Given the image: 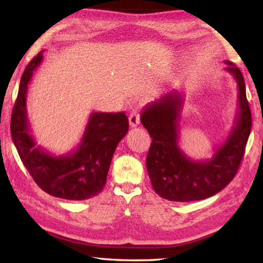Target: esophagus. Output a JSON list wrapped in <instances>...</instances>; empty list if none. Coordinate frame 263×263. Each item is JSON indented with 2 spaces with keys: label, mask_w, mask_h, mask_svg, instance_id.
Masks as SVG:
<instances>
[{
  "label": "esophagus",
  "mask_w": 263,
  "mask_h": 263,
  "mask_svg": "<svg viewBox=\"0 0 263 263\" xmlns=\"http://www.w3.org/2000/svg\"><path fill=\"white\" fill-rule=\"evenodd\" d=\"M139 111L133 110L129 115V124L132 127H136L139 125Z\"/></svg>",
  "instance_id": "1"
}]
</instances>
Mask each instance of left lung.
Returning <instances> with one entry per match:
<instances>
[{
	"label": "left lung",
	"instance_id": "left-lung-1",
	"mask_svg": "<svg viewBox=\"0 0 263 263\" xmlns=\"http://www.w3.org/2000/svg\"><path fill=\"white\" fill-rule=\"evenodd\" d=\"M224 63V71L237 83V110L228 136L213 147L210 159L193 160L179 146L183 92L171 90L142 111L141 122L152 138L146 168L153 190L165 200L208 199L223 190L237 173L250 136L252 117L242 72L233 62L226 60Z\"/></svg>",
	"mask_w": 263,
	"mask_h": 263
}]
</instances>
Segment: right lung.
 Listing matches in <instances>:
<instances>
[{"label":"right lung","mask_w":263,"mask_h":263,"mask_svg":"<svg viewBox=\"0 0 263 263\" xmlns=\"http://www.w3.org/2000/svg\"><path fill=\"white\" fill-rule=\"evenodd\" d=\"M43 61L41 51L21 76L11 117L13 144L35 183L52 196L83 201L102 192L116 147L128 132L125 112H92L78 145L64 154L37 146L27 115V92L35 70Z\"/></svg>","instance_id":"obj_1"}]
</instances>
